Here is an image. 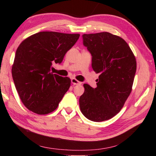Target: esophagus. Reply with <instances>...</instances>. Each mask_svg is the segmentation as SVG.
<instances>
[{"mask_svg":"<svg viewBox=\"0 0 156 156\" xmlns=\"http://www.w3.org/2000/svg\"><path fill=\"white\" fill-rule=\"evenodd\" d=\"M71 82L74 85H80V84H82V82H80V81L76 80V79H74V78H72L71 79Z\"/></svg>","mask_w":156,"mask_h":156,"instance_id":"esophagus-1","label":"esophagus"}]
</instances>
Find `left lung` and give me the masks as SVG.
<instances>
[{
  "label": "left lung",
  "instance_id": "1",
  "mask_svg": "<svg viewBox=\"0 0 156 156\" xmlns=\"http://www.w3.org/2000/svg\"><path fill=\"white\" fill-rule=\"evenodd\" d=\"M82 39L91 55L92 69L99 76L96 88L84 84L80 110L89 120H108L120 112L131 92L135 56L124 40L107 32L84 34Z\"/></svg>",
  "mask_w": 156,
  "mask_h": 156
}]
</instances>
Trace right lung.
I'll list each match as a JSON object with an SVG mask.
<instances>
[{"instance_id": "1", "label": "right lung", "mask_w": 156, "mask_h": 156, "mask_svg": "<svg viewBox=\"0 0 156 156\" xmlns=\"http://www.w3.org/2000/svg\"><path fill=\"white\" fill-rule=\"evenodd\" d=\"M80 34L40 32L30 36L17 49L12 76L25 107L37 114H48L57 108L71 80L51 72L60 64Z\"/></svg>"}]
</instances>
